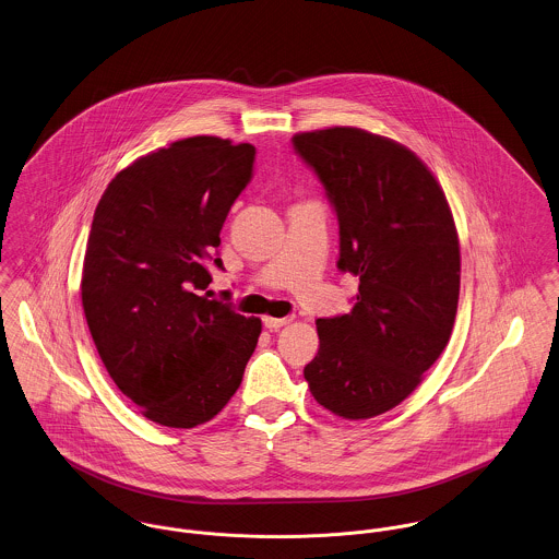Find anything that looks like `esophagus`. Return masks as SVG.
<instances>
[{
  "mask_svg": "<svg viewBox=\"0 0 559 559\" xmlns=\"http://www.w3.org/2000/svg\"><path fill=\"white\" fill-rule=\"evenodd\" d=\"M289 321H292L289 317H283V319H276V317H263V325H265L267 330H278V328L287 325Z\"/></svg>",
  "mask_w": 559,
  "mask_h": 559,
  "instance_id": "obj_1",
  "label": "esophagus"
}]
</instances>
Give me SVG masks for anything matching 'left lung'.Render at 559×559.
I'll return each mask as SVG.
<instances>
[{
  "mask_svg": "<svg viewBox=\"0 0 559 559\" xmlns=\"http://www.w3.org/2000/svg\"><path fill=\"white\" fill-rule=\"evenodd\" d=\"M292 142L338 216V270L359 276L353 310L317 321L319 350L304 379L323 408L370 419L408 397L451 338L455 223L426 164L389 138L330 128Z\"/></svg>",
  "mask_w": 559,
  "mask_h": 559,
  "instance_id": "8db88e82",
  "label": "left lung"
}]
</instances>
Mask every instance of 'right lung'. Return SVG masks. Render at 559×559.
<instances>
[{"instance_id": "add662e5", "label": "right lung", "mask_w": 559, "mask_h": 559, "mask_svg": "<svg viewBox=\"0 0 559 559\" xmlns=\"http://www.w3.org/2000/svg\"><path fill=\"white\" fill-rule=\"evenodd\" d=\"M255 146L173 142L106 187L86 240L81 296L95 348L142 415L166 428L211 421L242 383L261 321L202 294L221 227L253 178Z\"/></svg>"}]
</instances>
